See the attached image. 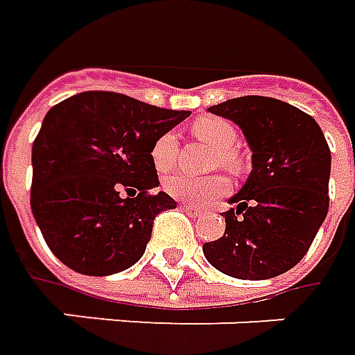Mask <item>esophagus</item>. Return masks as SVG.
I'll list each match as a JSON object with an SVG mask.
<instances>
[{
    "label": "esophagus",
    "mask_w": 355,
    "mask_h": 355,
    "mask_svg": "<svg viewBox=\"0 0 355 355\" xmlns=\"http://www.w3.org/2000/svg\"><path fill=\"white\" fill-rule=\"evenodd\" d=\"M180 206H182V209H187L192 218H198V216H200V209L194 208V206H188V204H180Z\"/></svg>",
    "instance_id": "1"
}]
</instances>
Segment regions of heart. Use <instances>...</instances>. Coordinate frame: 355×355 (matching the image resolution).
<instances>
[{"instance_id":"obj_1","label":"heart","mask_w":355,"mask_h":355,"mask_svg":"<svg viewBox=\"0 0 355 355\" xmlns=\"http://www.w3.org/2000/svg\"><path fill=\"white\" fill-rule=\"evenodd\" d=\"M192 134L206 141L216 149L214 163L229 171L241 168V159L233 149L237 141V130L231 122L218 116H204L192 124ZM177 136L167 132L159 137L151 147V163L159 173H165L177 157ZM163 188L168 196L177 198L180 202H187L192 206H204L216 198L223 196L229 190V180L223 175H209V177H188L182 173H175L163 180Z\"/></svg>"}]
</instances>
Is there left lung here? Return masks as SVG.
<instances>
[{"label": "left lung", "mask_w": 355, "mask_h": 355, "mask_svg": "<svg viewBox=\"0 0 355 355\" xmlns=\"http://www.w3.org/2000/svg\"><path fill=\"white\" fill-rule=\"evenodd\" d=\"M208 110L243 130L252 171L204 254L231 278H276L305 257L327 218L329 144L315 118L278 98L239 96Z\"/></svg>", "instance_id": "1"}]
</instances>
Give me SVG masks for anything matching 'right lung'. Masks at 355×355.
<instances>
[{"label":"right lung","instance_id":"1","mask_svg":"<svg viewBox=\"0 0 355 355\" xmlns=\"http://www.w3.org/2000/svg\"><path fill=\"white\" fill-rule=\"evenodd\" d=\"M190 112L110 91H87L48 110L33 144L31 208L50 250L85 276H110L144 257L159 211L151 147Z\"/></svg>","mask_w":355,"mask_h":355}]
</instances>
